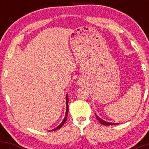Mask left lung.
<instances>
[{"mask_svg":"<svg viewBox=\"0 0 149 149\" xmlns=\"http://www.w3.org/2000/svg\"><path fill=\"white\" fill-rule=\"evenodd\" d=\"M96 115V118L100 122V123H102V125H118V123H109V122H106V121L103 120L102 119H101L100 117H99L98 116H97V114H95Z\"/></svg>","mask_w":149,"mask_h":149,"instance_id":"1","label":"left lung"}]
</instances>
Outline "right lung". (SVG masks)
<instances>
[{"instance_id":"1","label":"right lung","mask_w":149,"mask_h":149,"mask_svg":"<svg viewBox=\"0 0 149 149\" xmlns=\"http://www.w3.org/2000/svg\"><path fill=\"white\" fill-rule=\"evenodd\" d=\"M66 114H65V117H64V120H63V121L61 123L60 125H58L57 127H55V128H54V129H53V130H50V131L57 130L58 129H59V128H61V127H62L63 125H64L65 123H66V120H67L68 113H69V105H68V102H69V98H68V95H66Z\"/></svg>"}]
</instances>
